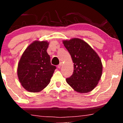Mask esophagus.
Masks as SVG:
<instances>
[{
  "label": "esophagus",
  "mask_w": 123,
  "mask_h": 123,
  "mask_svg": "<svg viewBox=\"0 0 123 123\" xmlns=\"http://www.w3.org/2000/svg\"><path fill=\"white\" fill-rule=\"evenodd\" d=\"M62 65V63H60V65H58V68L59 69H60L61 68Z\"/></svg>",
  "instance_id": "obj_1"
}]
</instances>
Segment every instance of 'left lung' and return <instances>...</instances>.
<instances>
[{"label":"left lung","instance_id":"obj_1","mask_svg":"<svg viewBox=\"0 0 123 123\" xmlns=\"http://www.w3.org/2000/svg\"><path fill=\"white\" fill-rule=\"evenodd\" d=\"M64 46L74 63L73 74L66 79L74 91L90 92L98 84L102 73V64L97 53L86 42L78 38L63 40Z\"/></svg>","mask_w":123,"mask_h":123}]
</instances>
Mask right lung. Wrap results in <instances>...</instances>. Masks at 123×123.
Listing matches in <instances>:
<instances>
[{"label":"right lung","instance_id":"obj_1","mask_svg":"<svg viewBox=\"0 0 123 123\" xmlns=\"http://www.w3.org/2000/svg\"><path fill=\"white\" fill-rule=\"evenodd\" d=\"M47 41H35L22 54L17 74L21 85L31 92L42 91L50 82L56 66L52 65L47 53Z\"/></svg>","mask_w":123,"mask_h":123}]
</instances>
